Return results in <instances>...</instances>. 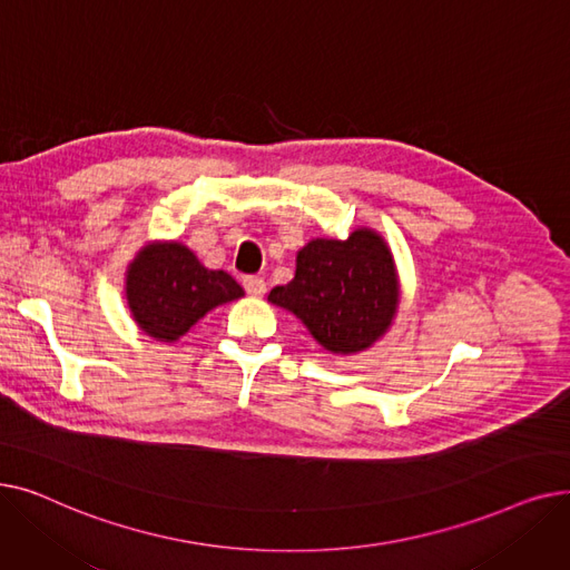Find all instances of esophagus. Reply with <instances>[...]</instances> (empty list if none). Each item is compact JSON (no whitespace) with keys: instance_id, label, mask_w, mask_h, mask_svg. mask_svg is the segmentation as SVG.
Returning <instances> with one entry per match:
<instances>
[{"instance_id":"34e87169","label":"esophagus","mask_w":570,"mask_h":570,"mask_svg":"<svg viewBox=\"0 0 570 570\" xmlns=\"http://www.w3.org/2000/svg\"><path fill=\"white\" fill-rule=\"evenodd\" d=\"M245 291L254 297H261L265 293V279L263 277H245Z\"/></svg>"}]
</instances>
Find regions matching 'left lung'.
Listing matches in <instances>:
<instances>
[{
	"instance_id": "obj_1",
	"label": "left lung",
	"mask_w": 570,
	"mask_h": 570,
	"mask_svg": "<svg viewBox=\"0 0 570 570\" xmlns=\"http://www.w3.org/2000/svg\"><path fill=\"white\" fill-rule=\"evenodd\" d=\"M267 301L301 318L325 351H365L397 314L393 254L372 228H357L346 239L316 237L297 252L295 277L269 291Z\"/></svg>"
}]
</instances>
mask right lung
<instances>
[{
  "instance_id": "right-lung-1",
  "label": "right lung",
  "mask_w": 570,
  "mask_h": 570,
  "mask_svg": "<svg viewBox=\"0 0 570 570\" xmlns=\"http://www.w3.org/2000/svg\"><path fill=\"white\" fill-rule=\"evenodd\" d=\"M127 305L140 331L177 342L209 309L243 297L224 269H207L183 243L145 245L127 267Z\"/></svg>"
}]
</instances>
